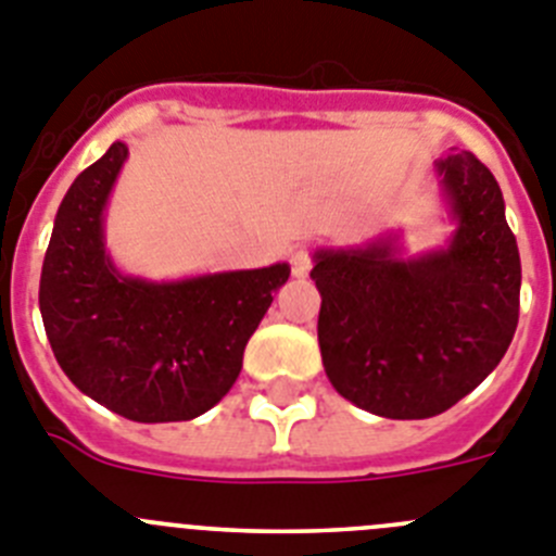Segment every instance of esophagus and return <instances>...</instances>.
Instances as JSON below:
<instances>
[{"label": "esophagus", "instance_id": "34e87169", "mask_svg": "<svg viewBox=\"0 0 556 556\" xmlns=\"http://www.w3.org/2000/svg\"><path fill=\"white\" fill-rule=\"evenodd\" d=\"M309 268H313V252L309 249L302 247L290 254V271H293V277H307Z\"/></svg>", "mask_w": 556, "mask_h": 556}]
</instances>
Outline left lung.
Returning a JSON list of instances; mask_svg holds the SVG:
<instances>
[{"mask_svg": "<svg viewBox=\"0 0 556 556\" xmlns=\"http://www.w3.org/2000/svg\"><path fill=\"white\" fill-rule=\"evenodd\" d=\"M457 222L446 249L399 257L396 238L315 252L318 346L340 396L382 418L446 413L488 377L518 327L521 257L496 177L471 152L440 157Z\"/></svg>", "mask_w": 556, "mask_h": 556, "instance_id": "left-lung-1", "label": "left lung"}]
</instances>
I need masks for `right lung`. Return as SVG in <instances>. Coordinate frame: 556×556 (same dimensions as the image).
I'll list each match as a JSON object with an SVG mask.
<instances>
[{
	"label": "right lung",
	"instance_id": "right-lung-1",
	"mask_svg": "<svg viewBox=\"0 0 556 556\" xmlns=\"http://www.w3.org/2000/svg\"><path fill=\"white\" fill-rule=\"evenodd\" d=\"M127 160L116 141L60 202L41 268L43 329L66 377L138 424L191 421L227 396L288 263L179 282L118 274L102 216Z\"/></svg>",
	"mask_w": 556,
	"mask_h": 556
}]
</instances>
